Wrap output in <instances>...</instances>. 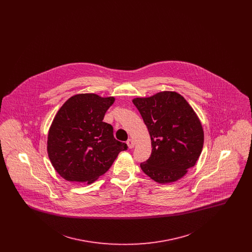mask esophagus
Returning a JSON list of instances; mask_svg holds the SVG:
<instances>
[{
    "mask_svg": "<svg viewBox=\"0 0 252 252\" xmlns=\"http://www.w3.org/2000/svg\"><path fill=\"white\" fill-rule=\"evenodd\" d=\"M126 144H127V146H128L129 148H133L134 145H135V142H134L132 139H129V140H127Z\"/></svg>",
    "mask_w": 252,
    "mask_h": 252,
    "instance_id": "obj_1",
    "label": "esophagus"
}]
</instances>
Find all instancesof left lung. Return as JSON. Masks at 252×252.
<instances>
[{"label":"left lung","mask_w":252,"mask_h":252,"mask_svg":"<svg viewBox=\"0 0 252 252\" xmlns=\"http://www.w3.org/2000/svg\"><path fill=\"white\" fill-rule=\"evenodd\" d=\"M151 138L152 153L141 163L149 178L165 184L186 175L194 166L204 144L202 125L183 96L161 92L132 100Z\"/></svg>","instance_id":"left-lung-1"}]
</instances>
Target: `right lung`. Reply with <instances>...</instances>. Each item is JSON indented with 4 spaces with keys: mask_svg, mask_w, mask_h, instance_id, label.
Returning a JSON list of instances; mask_svg holds the SVG:
<instances>
[{
    "mask_svg": "<svg viewBox=\"0 0 252 252\" xmlns=\"http://www.w3.org/2000/svg\"><path fill=\"white\" fill-rule=\"evenodd\" d=\"M114 97L75 94L56 114L50 126L47 152L64 180L91 184L104 175L127 145L117 141L103 122Z\"/></svg>",
    "mask_w": 252,
    "mask_h": 252,
    "instance_id": "obj_1",
    "label": "right lung"
}]
</instances>
